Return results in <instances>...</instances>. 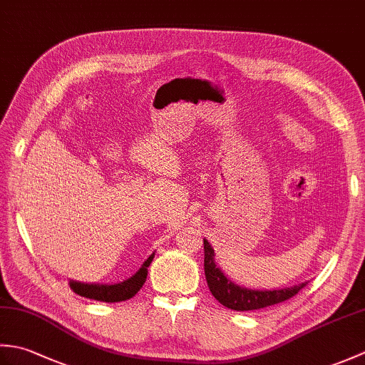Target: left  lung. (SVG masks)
Returning a JSON list of instances; mask_svg holds the SVG:
<instances>
[{"label":"left lung","mask_w":365,"mask_h":365,"mask_svg":"<svg viewBox=\"0 0 365 365\" xmlns=\"http://www.w3.org/2000/svg\"><path fill=\"white\" fill-rule=\"evenodd\" d=\"M204 269L205 279L213 297L218 299L222 306L232 311H255V309L268 307L290 299L294 297L307 282H302L293 287L277 290H252L246 287H240L224 276L220 267L215 263V251L212 245L204 240Z\"/></svg>","instance_id":"obj_1"}]
</instances>
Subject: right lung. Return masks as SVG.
<instances>
[{"label":"right lung","mask_w":365,"mask_h":365,"mask_svg":"<svg viewBox=\"0 0 365 365\" xmlns=\"http://www.w3.org/2000/svg\"><path fill=\"white\" fill-rule=\"evenodd\" d=\"M153 254L147 259L143 267L139 268L136 273L125 279V281L118 282V284H86V282H78V281H71V289L80 294V297L96 299V301H103V302H119L133 298L135 294L139 292V289L144 285L147 279V268L153 260Z\"/></svg>","instance_id":"1"}]
</instances>
